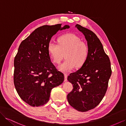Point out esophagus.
Instances as JSON below:
<instances>
[{"label":"esophagus","instance_id":"esophagus-1","mask_svg":"<svg viewBox=\"0 0 126 126\" xmlns=\"http://www.w3.org/2000/svg\"><path fill=\"white\" fill-rule=\"evenodd\" d=\"M67 76H68V75H67V74H65L64 75V81H67Z\"/></svg>","mask_w":126,"mask_h":126}]
</instances>
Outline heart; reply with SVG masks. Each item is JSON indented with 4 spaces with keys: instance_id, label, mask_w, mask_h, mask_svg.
Here are the masks:
<instances>
[{
    "instance_id": "obj_1",
    "label": "heart",
    "mask_w": 126,
    "mask_h": 126,
    "mask_svg": "<svg viewBox=\"0 0 126 126\" xmlns=\"http://www.w3.org/2000/svg\"><path fill=\"white\" fill-rule=\"evenodd\" d=\"M58 44L49 43L48 51L52 62L59 64L64 57L66 60L59 66L62 71L67 72L74 68H81L88 58L89 49L88 45L80 38L74 33H66L57 38Z\"/></svg>"
}]
</instances>
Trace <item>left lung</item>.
I'll return each instance as SVG.
<instances>
[{
  "instance_id": "obj_1",
  "label": "left lung",
  "mask_w": 126,
  "mask_h": 126,
  "mask_svg": "<svg viewBox=\"0 0 126 126\" xmlns=\"http://www.w3.org/2000/svg\"><path fill=\"white\" fill-rule=\"evenodd\" d=\"M75 27L84 35L89 53L84 65L68 76L73 89L67 100L75 109L86 112L96 107L105 96L112 70L109 57L96 34L80 25Z\"/></svg>"
}]
</instances>
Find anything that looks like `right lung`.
<instances>
[{"instance_id":"1","label":"right lung","mask_w":126,"mask_h":126,"mask_svg":"<svg viewBox=\"0 0 126 126\" xmlns=\"http://www.w3.org/2000/svg\"><path fill=\"white\" fill-rule=\"evenodd\" d=\"M62 28V24L45 25L36 29L22 41L14 59V82L21 99L32 107L48 101L51 90L64 80L63 72L51 62L48 45Z\"/></svg>"}]
</instances>
